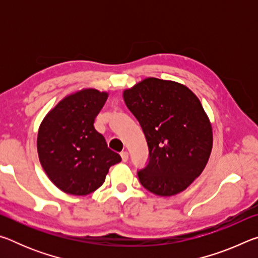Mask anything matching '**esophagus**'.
<instances>
[{
    "label": "esophagus",
    "instance_id": "obj_1",
    "mask_svg": "<svg viewBox=\"0 0 258 258\" xmlns=\"http://www.w3.org/2000/svg\"><path fill=\"white\" fill-rule=\"evenodd\" d=\"M120 157H121V160H123V161H127V159H128V152L127 151H123L120 154Z\"/></svg>",
    "mask_w": 258,
    "mask_h": 258
}]
</instances>
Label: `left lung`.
Wrapping results in <instances>:
<instances>
[{
  "label": "left lung",
  "instance_id": "obj_1",
  "mask_svg": "<svg viewBox=\"0 0 258 258\" xmlns=\"http://www.w3.org/2000/svg\"><path fill=\"white\" fill-rule=\"evenodd\" d=\"M123 98L149 147L140 183L160 197L184 191L203 173L213 148L212 123L200 100L181 83L155 77L124 90Z\"/></svg>",
  "mask_w": 258,
  "mask_h": 258
}]
</instances>
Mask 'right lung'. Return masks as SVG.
<instances>
[{
	"instance_id": "right-lung-1",
	"label": "right lung",
	"mask_w": 258,
	"mask_h": 258,
	"mask_svg": "<svg viewBox=\"0 0 258 258\" xmlns=\"http://www.w3.org/2000/svg\"><path fill=\"white\" fill-rule=\"evenodd\" d=\"M108 92L82 89L68 94L46 113L37 133L40 163L51 182L74 196L92 194L103 184L120 156L94 127Z\"/></svg>"
}]
</instances>
